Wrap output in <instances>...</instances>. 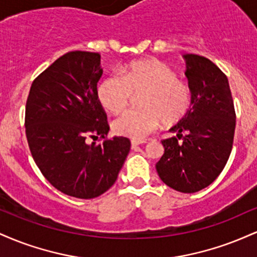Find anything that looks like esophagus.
<instances>
[{
    "instance_id": "34e87169",
    "label": "esophagus",
    "mask_w": 257,
    "mask_h": 257,
    "mask_svg": "<svg viewBox=\"0 0 257 257\" xmlns=\"http://www.w3.org/2000/svg\"><path fill=\"white\" fill-rule=\"evenodd\" d=\"M147 141L145 140H132V147L133 149H135V147L139 146V145H143V144H146Z\"/></svg>"
}]
</instances>
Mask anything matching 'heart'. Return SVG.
I'll return each mask as SVG.
<instances>
[{"label": "heart", "instance_id": "1", "mask_svg": "<svg viewBox=\"0 0 257 257\" xmlns=\"http://www.w3.org/2000/svg\"><path fill=\"white\" fill-rule=\"evenodd\" d=\"M140 98L143 110L123 113L112 124L116 134L134 140L145 139L156 132L162 120L166 124L178 123L191 107L192 93L186 82L169 65L157 59H146L128 64L120 75L102 79L98 98L108 112L118 114L131 105L134 95Z\"/></svg>", "mask_w": 257, "mask_h": 257}]
</instances>
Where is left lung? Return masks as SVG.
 Wrapping results in <instances>:
<instances>
[{"label": "left lung", "mask_w": 257, "mask_h": 257, "mask_svg": "<svg viewBox=\"0 0 257 257\" xmlns=\"http://www.w3.org/2000/svg\"><path fill=\"white\" fill-rule=\"evenodd\" d=\"M185 59L191 107L170 128L176 137L162 140L164 153L156 169L169 187L193 193L210 185L225 168L232 151L235 111L225 73L200 55L186 54Z\"/></svg>", "instance_id": "1"}]
</instances>
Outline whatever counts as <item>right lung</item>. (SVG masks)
I'll return each instance as SVG.
<instances>
[{
    "mask_svg": "<svg viewBox=\"0 0 257 257\" xmlns=\"http://www.w3.org/2000/svg\"><path fill=\"white\" fill-rule=\"evenodd\" d=\"M100 54L69 52L32 82L26 100L25 132L35 163L58 191L90 199L117 180L131 140L106 139L107 116L98 98ZM104 138L101 144L89 138Z\"/></svg>",
    "mask_w": 257,
    "mask_h": 257,
    "instance_id": "add662e5",
    "label": "right lung"
}]
</instances>
